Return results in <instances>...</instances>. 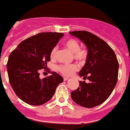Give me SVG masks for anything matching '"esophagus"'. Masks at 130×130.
Masks as SVG:
<instances>
[{"instance_id": "1", "label": "esophagus", "mask_w": 130, "mask_h": 130, "mask_svg": "<svg viewBox=\"0 0 130 130\" xmlns=\"http://www.w3.org/2000/svg\"><path fill=\"white\" fill-rule=\"evenodd\" d=\"M69 79V78H68V77H64V81H66Z\"/></svg>"}]
</instances>
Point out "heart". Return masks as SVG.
I'll return each mask as SVG.
<instances>
[{
	"mask_svg": "<svg viewBox=\"0 0 130 130\" xmlns=\"http://www.w3.org/2000/svg\"><path fill=\"white\" fill-rule=\"evenodd\" d=\"M64 46L71 51L76 60L84 62L86 60L88 55V50L86 48H80V43L74 38H68L64 42ZM58 48L54 46L50 51V56L51 59H54L56 56ZM57 70L64 76H71L78 70V66L75 64H60L57 66Z\"/></svg>",
	"mask_w": 130,
	"mask_h": 130,
	"instance_id": "b5f03b06",
	"label": "heart"
}]
</instances>
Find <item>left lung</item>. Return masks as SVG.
<instances>
[{
  "instance_id": "1",
  "label": "left lung",
  "mask_w": 130,
  "mask_h": 130,
  "mask_svg": "<svg viewBox=\"0 0 130 130\" xmlns=\"http://www.w3.org/2000/svg\"><path fill=\"white\" fill-rule=\"evenodd\" d=\"M70 34L79 38L88 48L86 62L79 75L90 81H80L79 87L71 92L72 99L85 108L96 107L108 99L116 85L118 61L111 47L98 36L83 30Z\"/></svg>"
}]
</instances>
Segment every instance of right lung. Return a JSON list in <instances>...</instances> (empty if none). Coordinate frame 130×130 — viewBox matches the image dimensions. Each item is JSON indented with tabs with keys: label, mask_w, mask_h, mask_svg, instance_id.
I'll return each instance as SVG.
<instances>
[{
	"label": "right lung",
	"mask_w": 130,
	"mask_h": 130,
	"mask_svg": "<svg viewBox=\"0 0 130 130\" xmlns=\"http://www.w3.org/2000/svg\"><path fill=\"white\" fill-rule=\"evenodd\" d=\"M63 33L42 32L21 42L11 52L6 64L8 79L17 96L24 102L40 106L48 102L63 78L55 72L40 79V70L46 69L50 54Z\"/></svg>",
	"instance_id": "1"
}]
</instances>
